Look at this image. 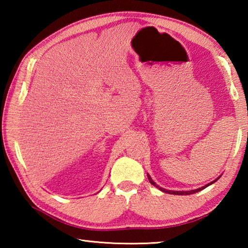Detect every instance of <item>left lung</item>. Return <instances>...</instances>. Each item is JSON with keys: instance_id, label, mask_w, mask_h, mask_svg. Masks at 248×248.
I'll use <instances>...</instances> for the list:
<instances>
[{"instance_id": "obj_1", "label": "left lung", "mask_w": 248, "mask_h": 248, "mask_svg": "<svg viewBox=\"0 0 248 248\" xmlns=\"http://www.w3.org/2000/svg\"><path fill=\"white\" fill-rule=\"evenodd\" d=\"M148 178H149V180H150V183L152 184V185H154L155 187H157L159 190H162V191H164V192H166V194H170V195H191V194H196V192H198V191H200V190H202V189H204L205 187H208L209 185H205V186H203V187H201V188H198V189H196V190H189V191H173V190H167V189H164V188H162V187H158L156 184H155L152 179H151V177L150 176L148 175ZM216 182V180H215ZM215 182H212L211 184H213ZM210 184V185H211Z\"/></svg>"}]
</instances>
